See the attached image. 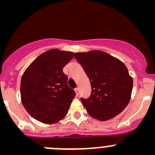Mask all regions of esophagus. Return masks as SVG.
Wrapping results in <instances>:
<instances>
[{"instance_id":"1","label":"esophagus","mask_w":155,"mask_h":155,"mask_svg":"<svg viewBox=\"0 0 155 155\" xmlns=\"http://www.w3.org/2000/svg\"><path fill=\"white\" fill-rule=\"evenodd\" d=\"M75 91H76V95L77 96H79V87H76L75 88Z\"/></svg>"}]
</instances>
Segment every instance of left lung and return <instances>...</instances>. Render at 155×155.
Listing matches in <instances>:
<instances>
[{"label": "left lung", "instance_id": "8db88e82", "mask_svg": "<svg viewBox=\"0 0 155 155\" xmlns=\"http://www.w3.org/2000/svg\"><path fill=\"white\" fill-rule=\"evenodd\" d=\"M90 79L91 94L81 101L90 116L100 121L114 118L130 100L133 79L125 65L102 51L75 53Z\"/></svg>", "mask_w": 155, "mask_h": 155}]
</instances>
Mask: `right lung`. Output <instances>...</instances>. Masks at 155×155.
I'll return each mask as SVG.
<instances>
[{"label": "right lung", "instance_id": "add662e5", "mask_svg": "<svg viewBox=\"0 0 155 155\" xmlns=\"http://www.w3.org/2000/svg\"><path fill=\"white\" fill-rule=\"evenodd\" d=\"M74 53L52 49L39 55L23 74L21 100L33 118L45 124L59 122L66 116L76 95L68 84L63 67Z\"/></svg>", "mask_w": 155, "mask_h": 155}]
</instances>
